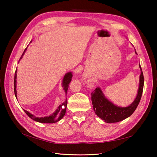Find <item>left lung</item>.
Masks as SVG:
<instances>
[{
    "instance_id": "1",
    "label": "left lung",
    "mask_w": 157,
    "mask_h": 157,
    "mask_svg": "<svg viewBox=\"0 0 157 157\" xmlns=\"http://www.w3.org/2000/svg\"><path fill=\"white\" fill-rule=\"evenodd\" d=\"M135 53L137 54L135 50ZM140 83L138 90V95L135 100L128 107H120L115 105L113 103L108 100L103 95L102 90L99 87L95 89L91 93V100L93 109L95 113L101 119L107 123H116L122 121L130 117L136 109L142 97L144 87V76L140 64Z\"/></svg>"
}]
</instances>
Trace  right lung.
<instances>
[{"instance_id": "add662e5", "label": "right lung", "mask_w": 157, "mask_h": 157, "mask_svg": "<svg viewBox=\"0 0 157 157\" xmlns=\"http://www.w3.org/2000/svg\"><path fill=\"white\" fill-rule=\"evenodd\" d=\"M31 41H32V40L30 41V43ZM26 50H27V48H25V50H24L21 57L20 58V59L22 58L23 56L26 52ZM72 72H69L65 75L64 77L63 78V81H62V86H63V89L64 90L66 94L67 93L69 83L72 81ZM16 79H17V70L15 73V79H14V92H15V95L17 98V90H16L17 80ZM67 99H66V101L63 103L58 106L56 110L55 111V112H54L49 116L41 117H37L26 110H24V111H25V113L31 118V119L33 120L34 121H38V122H40V123H44V124H53V123L57 122L58 121H60L62 118L64 116V115L66 113V111H67Z\"/></svg>"}]
</instances>
